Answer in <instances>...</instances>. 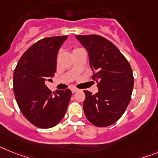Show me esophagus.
Returning <instances> with one entry per match:
<instances>
[{
  "instance_id": "esophagus-1",
  "label": "esophagus",
  "mask_w": 158,
  "mask_h": 158,
  "mask_svg": "<svg viewBox=\"0 0 158 158\" xmlns=\"http://www.w3.org/2000/svg\"><path fill=\"white\" fill-rule=\"evenodd\" d=\"M78 91H79V89H77V88H75V87H72V88H71V91H72V93L77 92Z\"/></svg>"
}]
</instances>
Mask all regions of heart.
I'll list each match as a JSON object with an SVG mask.
<instances>
[{
	"instance_id": "b5f03b06",
	"label": "heart",
	"mask_w": 158,
	"mask_h": 158,
	"mask_svg": "<svg viewBox=\"0 0 158 158\" xmlns=\"http://www.w3.org/2000/svg\"><path fill=\"white\" fill-rule=\"evenodd\" d=\"M78 49H80V48H79V47H75V48L74 49V50H78ZM74 50H73V51H74Z\"/></svg>"
}]
</instances>
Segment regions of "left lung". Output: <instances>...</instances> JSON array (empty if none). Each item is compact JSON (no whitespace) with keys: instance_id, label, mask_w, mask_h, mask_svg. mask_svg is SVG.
<instances>
[{"instance_id":"left-lung-1","label":"left lung","mask_w":158,"mask_h":158,"mask_svg":"<svg viewBox=\"0 0 158 158\" xmlns=\"http://www.w3.org/2000/svg\"><path fill=\"white\" fill-rule=\"evenodd\" d=\"M76 38L88 51L91 79L99 89L95 95L83 91V111L95 126H109L121 117L131 100L134 85L132 67L119 49L104 37L91 34Z\"/></svg>"}]
</instances>
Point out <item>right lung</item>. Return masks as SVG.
I'll use <instances>...</instances> for the list:
<instances>
[{
    "label": "right lung",
    "mask_w": 158,
    "mask_h": 158,
    "mask_svg": "<svg viewBox=\"0 0 158 158\" xmlns=\"http://www.w3.org/2000/svg\"><path fill=\"white\" fill-rule=\"evenodd\" d=\"M67 36L42 38L24 53L14 72V92L23 116L34 126L54 127L71 97L70 89L52 92L45 84L56 72L57 54Z\"/></svg>",
    "instance_id": "right-lung-1"
}]
</instances>
